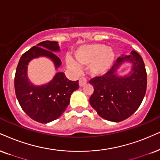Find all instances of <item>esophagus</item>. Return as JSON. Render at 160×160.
Returning a JSON list of instances; mask_svg holds the SVG:
<instances>
[{
    "mask_svg": "<svg viewBox=\"0 0 160 160\" xmlns=\"http://www.w3.org/2000/svg\"><path fill=\"white\" fill-rule=\"evenodd\" d=\"M86 83H87V80L86 78H81L80 80H79V86H80V87H82Z\"/></svg>",
    "mask_w": 160,
    "mask_h": 160,
    "instance_id": "obj_1",
    "label": "esophagus"
}]
</instances>
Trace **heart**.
Returning <instances> with one entry per match:
<instances>
[{
    "instance_id": "heart-1",
    "label": "heart",
    "mask_w": 160,
    "mask_h": 160,
    "mask_svg": "<svg viewBox=\"0 0 160 160\" xmlns=\"http://www.w3.org/2000/svg\"><path fill=\"white\" fill-rule=\"evenodd\" d=\"M74 56L77 62L72 58L66 60L68 68L79 72L80 66H89L91 74L98 77L104 75L112 68L115 59V52L111 46H106L102 43H94L79 47Z\"/></svg>"
}]
</instances>
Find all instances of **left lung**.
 Returning a JSON list of instances; mask_svg holds the SVG:
<instances>
[{"mask_svg":"<svg viewBox=\"0 0 160 160\" xmlns=\"http://www.w3.org/2000/svg\"><path fill=\"white\" fill-rule=\"evenodd\" d=\"M125 62L132 64L131 72L118 76L117 70ZM89 82L94 86L89 99L92 108L105 120L121 122L136 112L146 92L147 74L142 57L135 51L122 54L106 74Z\"/></svg>","mask_w":160,"mask_h":160,"instance_id":"obj_1","label":"left lung"}]
</instances>
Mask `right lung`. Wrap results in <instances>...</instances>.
<instances>
[{
	"label": "right lung",
	"instance_id": "add662e5",
	"mask_svg": "<svg viewBox=\"0 0 160 160\" xmlns=\"http://www.w3.org/2000/svg\"><path fill=\"white\" fill-rule=\"evenodd\" d=\"M60 51L58 42H40L21 56L17 66L16 97L23 112L38 122L48 123L59 118L69 104L71 95L79 88L78 80H68L63 72H58L51 81L41 86L34 85L28 78L29 62L40 57L51 60L58 69L62 62L54 52Z\"/></svg>",
	"mask_w": 160,
	"mask_h": 160
}]
</instances>
